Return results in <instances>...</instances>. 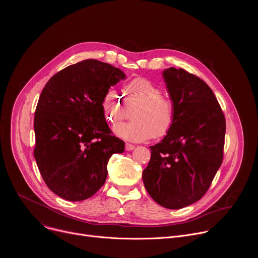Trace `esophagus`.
Here are the masks:
<instances>
[{
  "label": "esophagus",
  "mask_w": 258,
  "mask_h": 258,
  "mask_svg": "<svg viewBox=\"0 0 258 258\" xmlns=\"http://www.w3.org/2000/svg\"><path fill=\"white\" fill-rule=\"evenodd\" d=\"M134 149H135V145L130 144V143H126V144H125V150H126V151H132V150H134Z\"/></svg>",
  "instance_id": "1"
}]
</instances>
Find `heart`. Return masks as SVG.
<instances>
[{
  "label": "heart",
  "mask_w": 258,
  "mask_h": 258,
  "mask_svg": "<svg viewBox=\"0 0 258 258\" xmlns=\"http://www.w3.org/2000/svg\"><path fill=\"white\" fill-rule=\"evenodd\" d=\"M161 94V87L147 79H135L126 84L124 100L115 90L109 89L102 100L104 116L110 123L116 124L126 116L127 108L137 107L134 121L117 125L115 134L132 142L163 138L173 127L176 112L172 99Z\"/></svg>",
  "instance_id": "obj_1"
}]
</instances>
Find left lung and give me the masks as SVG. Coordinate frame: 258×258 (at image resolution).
Here are the masks:
<instances>
[{"label": "left lung", "instance_id": "obj_1", "mask_svg": "<svg viewBox=\"0 0 258 258\" xmlns=\"http://www.w3.org/2000/svg\"><path fill=\"white\" fill-rule=\"evenodd\" d=\"M163 78L175 105V122L150 147L143 181L159 205L179 209L205 195L222 165L226 118L212 90L197 76L170 67Z\"/></svg>", "mask_w": 258, "mask_h": 258}]
</instances>
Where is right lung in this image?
<instances>
[{
	"label": "right lung",
	"mask_w": 258,
	"mask_h": 258,
	"mask_svg": "<svg viewBox=\"0 0 258 258\" xmlns=\"http://www.w3.org/2000/svg\"><path fill=\"white\" fill-rule=\"evenodd\" d=\"M125 78L108 63L87 59L54 75L34 113L33 155L48 188L68 201L95 195L107 178V163L124 150L111 135L102 107L105 93Z\"/></svg>",
	"instance_id": "obj_1"
}]
</instances>
